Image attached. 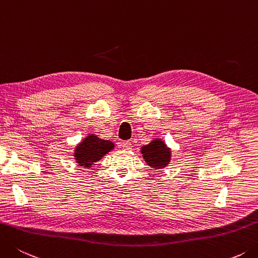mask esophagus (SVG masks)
<instances>
[{"label": "esophagus", "instance_id": "1", "mask_svg": "<svg viewBox=\"0 0 258 258\" xmlns=\"http://www.w3.org/2000/svg\"><path fill=\"white\" fill-rule=\"evenodd\" d=\"M121 146H122L123 149L125 150H131V143L130 142H122V144H121Z\"/></svg>", "mask_w": 258, "mask_h": 258}]
</instances>
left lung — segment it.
<instances>
[{
	"label": "left lung",
	"mask_w": 258,
	"mask_h": 258,
	"mask_svg": "<svg viewBox=\"0 0 258 258\" xmlns=\"http://www.w3.org/2000/svg\"><path fill=\"white\" fill-rule=\"evenodd\" d=\"M143 158L154 169H162L168 166L172 159V150L162 138H154L148 145H145L140 150Z\"/></svg>",
	"instance_id": "1"
}]
</instances>
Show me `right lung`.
Here are the masks:
<instances>
[{"instance_id":"add662e5","label":"right lung","mask_w":258,"mask_h":258,"mask_svg":"<svg viewBox=\"0 0 258 258\" xmlns=\"http://www.w3.org/2000/svg\"><path fill=\"white\" fill-rule=\"evenodd\" d=\"M113 149L114 144L112 142L101 139L94 134H89L74 148V159L80 166L90 168Z\"/></svg>"}]
</instances>
